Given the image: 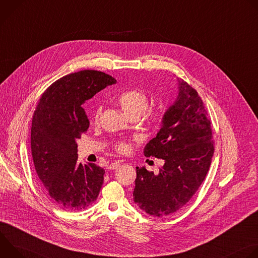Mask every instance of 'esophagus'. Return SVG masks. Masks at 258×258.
I'll use <instances>...</instances> for the list:
<instances>
[{
	"instance_id": "34e87169",
	"label": "esophagus",
	"mask_w": 258,
	"mask_h": 258,
	"mask_svg": "<svg viewBox=\"0 0 258 258\" xmlns=\"http://www.w3.org/2000/svg\"><path fill=\"white\" fill-rule=\"evenodd\" d=\"M119 166H120V163H119V162H112V163H110V164L108 165V169L113 170V169L118 168Z\"/></svg>"
}]
</instances>
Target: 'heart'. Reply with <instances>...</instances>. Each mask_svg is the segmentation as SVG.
Wrapping results in <instances>:
<instances>
[{
  "label": "heart",
  "instance_id": "heart-1",
  "mask_svg": "<svg viewBox=\"0 0 258 258\" xmlns=\"http://www.w3.org/2000/svg\"><path fill=\"white\" fill-rule=\"evenodd\" d=\"M116 102L127 116L139 117L145 111L147 106H148V97L143 91L134 89L119 94L116 97ZM100 114L101 107H98L94 113L95 119H98ZM147 118L149 119V121L154 122L159 118V114L157 111H151L147 114ZM117 149L120 152H126L128 150V145L124 142H120L117 144Z\"/></svg>",
  "mask_w": 258,
  "mask_h": 258
}]
</instances>
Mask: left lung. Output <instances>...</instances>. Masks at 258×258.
<instances>
[{"instance_id": "obj_1", "label": "left lung", "mask_w": 258, "mask_h": 258, "mask_svg": "<svg viewBox=\"0 0 258 258\" xmlns=\"http://www.w3.org/2000/svg\"><path fill=\"white\" fill-rule=\"evenodd\" d=\"M177 96L164 112L156 137L144 148L147 157L164 160L155 174L137 167L133 193L139 208L154 216L185 206L204 180L213 156L211 121L196 90L177 79Z\"/></svg>"}]
</instances>
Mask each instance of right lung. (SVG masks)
Wrapping results in <instances>:
<instances>
[{"mask_svg": "<svg viewBox=\"0 0 258 258\" xmlns=\"http://www.w3.org/2000/svg\"><path fill=\"white\" fill-rule=\"evenodd\" d=\"M116 83L97 70L71 73L52 84L33 113L31 154L48 198L66 210H83L96 201L105 170L78 162V144L90 121L83 104Z\"/></svg>", "mask_w": 258, "mask_h": 258, "instance_id": "obj_1", "label": "right lung"}]
</instances>
